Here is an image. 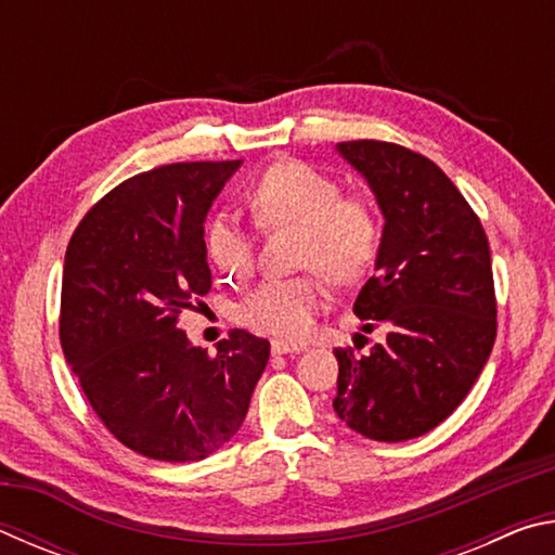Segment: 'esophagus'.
<instances>
[{"mask_svg":"<svg viewBox=\"0 0 555 555\" xmlns=\"http://www.w3.org/2000/svg\"><path fill=\"white\" fill-rule=\"evenodd\" d=\"M304 350H306V345H300V343H286V340L271 343V352L274 354H298Z\"/></svg>","mask_w":555,"mask_h":555,"instance_id":"obj_1","label":"esophagus"}]
</instances>
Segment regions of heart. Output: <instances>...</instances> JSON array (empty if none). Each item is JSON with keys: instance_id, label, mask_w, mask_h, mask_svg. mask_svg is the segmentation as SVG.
Instances as JSON below:
<instances>
[{"instance_id": "obj_1", "label": "heart", "mask_w": 555, "mask_h": 555, "mask_svg": "<svg viewBox=\"0 0 555 555\" xmlns=\"http://www.w3.org/2000/svg\"><path fill=\"white\" fill-rule=\"evenodd\" d=\"M249 208L261 228H291L304 234L300 264L318 269L335 284H352L377 259L382 228L360 198H345L343 185L304 162L271 166L249 193ZM205 255L224 279L242 281L255 267V240L242 220L220 212L205 228ZM325 291L315 276L269 279L242 300L240 321L279 337L311 331Z\"/></svg>"}]
</instances>
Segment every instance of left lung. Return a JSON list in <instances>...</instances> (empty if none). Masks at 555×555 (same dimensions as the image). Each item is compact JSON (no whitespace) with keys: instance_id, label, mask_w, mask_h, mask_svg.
I'll return each mask as SVG.
<instances>
[{"instance_id":"obj_1","label":"left lung","mask_w":555,"mask_h":555,"mask_svg":"<svg viewBox=\"0 0 555 555\" xmlns=\"http://www.w3.org/2000/svg\"><path fill=\"white\" fill-rule=\"evenodd\" d=\"M384 218L374 276L354 298L364 354L335 350L343 424L379 443L428 434L480 377L496 335L490 244L455 183L426 156L387 142L335 146Z\"/></svg>"}]
</instances>
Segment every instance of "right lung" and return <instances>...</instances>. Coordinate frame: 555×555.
<instances>
[{
	"mask_svg": "<svg viewBox=\"0 0 555 555\" xmlns=\"http://www.w3.org/2000/svg\"><path fill=\"white\" fill-rule=\"evenodd\" d=\"M240 166L171 164L129 178L65 251V362L109 434L152 460L195 463L230 443L269 362V343L244 331L208 354L176 327L210 291L205 220Z\"/></svg>",
	"mask_w": 555,
	"mask_h": 555,
	"instance_id": "add662e5",
	"label": "right lung"
}]
</instances>
